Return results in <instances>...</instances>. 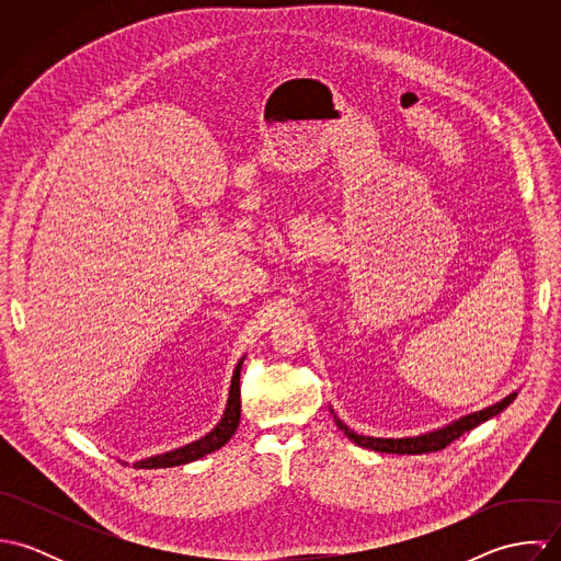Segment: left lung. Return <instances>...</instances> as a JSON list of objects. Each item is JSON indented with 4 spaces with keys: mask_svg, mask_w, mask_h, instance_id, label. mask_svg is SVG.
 <instances>
[{
    "mask_svg": "<svg viewBox=\"0 0 561 561\" xmlns=\"http://www.w3.org/2000/svg\"><path fill=\"white\" fill-rule=\"evenodd\" d=\"M516 391L510 393L507 398H503L488 408H483L480 412H471L467 416H460L456 421H451L449 425L445 427H438V430H432V432H425V434H419V436H403V438H376V436H363V434H356L354 430H350L339 416L336 412L330 408L339 430L358 447H365V449H371V451H380V454H398V456H416V454H432V451H440L445 449L449 443H454L456 438H460L462 434H467L469 430L478 427L483 421L496 416L499 412H503L512 401L516 400Z\"/></svg>",
    "mask_w": 561,
    "mask_h": 561,
    "instance_id": "obj_1",
    "label": "left lung"
}]
</instances>
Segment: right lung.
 Masks as SVG:
<instances>
[{
    "instance_id": "add662e5",
    "label": "right lung",
    "mask_w": 561,
    "mask_h": 561,
    "mask_svg": "<svg viewBox=\"0 0 561 561\" xmlns=\"http://www.w3.org/2000/svg\"><path fill=\"white\" fill-rule=\"evenodd\" d=\"M241 363H243V358H241L238 367H236V371H233L225 414H222V419L218 421V425L209 434H205L203 438H198V440H194L190 445H183L179 449H172V451H165V454H158V456L138 460V462H134V469H168V467H179V465H187V462L201 460V458L209 456L211 451L225 447L231 440V436L238 432V425H240Z\"/></svg>"
}]
</instances>
